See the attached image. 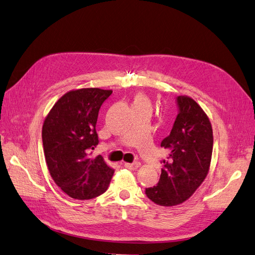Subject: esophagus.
<instances>
[{
  "label": "esophagus",
  "instance_id": "esophagus-1",
  "mask_svg": "<svg viewBox=\"0 0 255 255\" xmlns=\"http://www.w3.org/2000/svg\"><path fill=\"white\" fill-rule=\"evenodd\" d=\"M139 166V163L134 162V163H125V167L130 169V170H135Z\"/></svg>",
  "mask_w": 255,
  "mask_h": 255
}]
</instances>
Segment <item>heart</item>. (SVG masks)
<instances>
[{
	"mask_svg": "<svg viewBox=\"0 0 255 255\" xmlns=\"http://www.w3.org/2000/svg\"><path fill=\"white\" fill-rule=\"evenodd\" d=\"M138 105H145V106H149V101L147 100V97L144 94L138 93L134 96L133 100V106H138Z\"/></svg>",
	"mask_w": 255,
	"mask_h": 255,
	"instance_id": "obj_1",
	"label": "heart"
}]
</instances>
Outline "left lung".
<instances>
[{"instance_id":"1","label":"left lung","mask_w":255,"mask_h":255,"mask_svg":"<svg viewBox=\"0 0 255 255\" xmlns=\"http://www.w3.org/2000/svg\"><path fill=\"white\" fill-rule=\"evenodd\" d=\"M179 114L170 134L161 142L168 150L158 184L146 196L161 207L183 203L208 176L213 152V129L201 107L186 95L177 97Z\"/></svg>"}]
</instances>
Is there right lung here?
Wrapping results in <instances>:
<instances>
[{
  "label": "right lung",
  "instance_id": "right-lung-1",
  "mask_svg": "<svg viewBox=\"0 0 255 255\" xmlns=\"http://www.w3.org/2000/svg\"><path fill=\"white\" fill-rule=\"evenodd\" d=\"M112 90H71L55 103L42 127L47 169L55 183L78 200L92 199L108 188L114 169L102 155L90 157L98 144L96 122Z\"/></svg>",
  "mask_w": 255,
  "mask_h": 255
}]
</instances>
